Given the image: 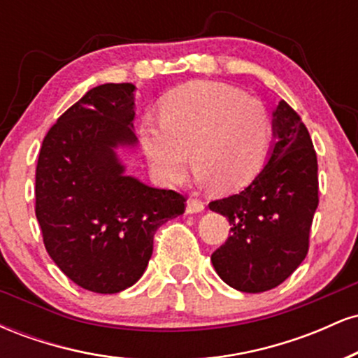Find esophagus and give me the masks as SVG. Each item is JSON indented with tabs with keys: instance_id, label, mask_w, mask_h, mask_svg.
Wrapping results in <instances>:
<instances>
[{
	"instance_id": "esophagus-1",
	"label": "esophagus",
	"mask_w": 358,
	"mask_h": 358,
	"mask_svg": "<svg viewBox=\"0 0 358 358\" xmlns=\"http://www.w3.org/2000/svg\"><path fill=\"white\" fill-rule=\"evenodd\" d=\"M203 208H205V203L202 202V200L190 199L187 202V212L188 213H199V212H202Z\"/></svg>"
}]
</instances>
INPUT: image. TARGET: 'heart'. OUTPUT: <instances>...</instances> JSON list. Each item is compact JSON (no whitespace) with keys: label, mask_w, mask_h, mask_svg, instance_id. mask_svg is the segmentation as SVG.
<instances>
[{"label":"heart","mask_w":358,"mask_h":358,"mask_svg":"<svg viewBox=\"0 0 358 358\" xmlns=\"http://www.w3.org/2000/svg\"><path fill=\"white\" fill-rule=\"evenodd\" d=\"M141 143L153 170L176 183L188 166V150L202 183L224 190L244 187L264 163L271 116L256 97L234 85L193 80L159 102V122H143Z\"/></svg>","instance_id":"obj_1"}]
</instances>
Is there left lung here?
Returning <instances> with one entry per match:
<instances>
[{
    "mask_svg": "<svg viewBox=\"0 0 358 358\" xmlns=\"http://www.w3.org/2000/svg\"><path fill=\"white\" fill-rule=\"evenodd\" d=\"M273 151L249 187L208 203L227 217L231 237L212 254L222 281L262 293L286 281L306 257L318 207V162L310 133L285 101L274 113Z\"/></svg>",
    "mask_w": 358,
    "mask_h": 358,
    "instance_id": "obj_1",
    "label": "left lung"
}]
</instances>
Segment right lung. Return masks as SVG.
<instances>
[{
    "label": "right lung",
    "mask_w": 358,
    "mask_h": 358,
    "mask_svg": "<svg viewBox=\"0 0 358 358\" xmlns=\"http://www.w3.org/2000/svg\"><path fill=\"white\" fill-rule=\"evenodd\" d=\"M134 85L90 89L48 129L35 173V215L48 256L77 286H133L155 234L185 212V195L124 175L114 148L133 145Z\"/></svg>",
    "instance_id": "1"
}]
</instances>
